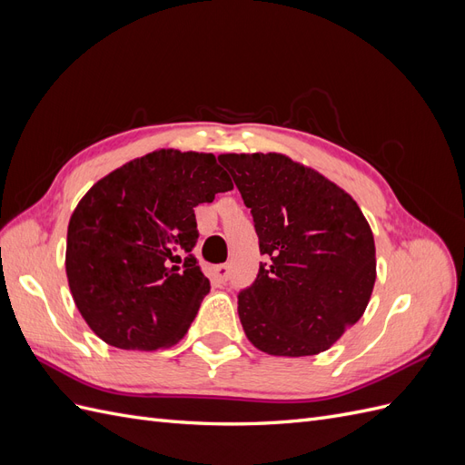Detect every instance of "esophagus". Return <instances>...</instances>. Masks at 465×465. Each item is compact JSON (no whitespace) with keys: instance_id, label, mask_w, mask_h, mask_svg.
Here are the masks:
<instances>
[{"instance_id":"1","label":"esophagus","mask_w":465,"mask_h":465,"mask_svg":"<svg viewBox=\"0 0 465 465\" xmlns=\"http://www.w3.org/2000/svg\"><path fill=\"white\" fill-rule=\"evenodd\" d=\"M211 272H213V279H217V281H221V283H224V281H227L229 275H231V265L221 263V265H215Z\"/></svg>"}]
</instances>
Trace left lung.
<instances>
[{"mask_svg": "<svg viewBox=\"0 0 465 465\" xmlns=\"http://www.w3.org/2000/svg\"><path fill=\"white\" fill-rule=\"evenodd\" d=\"M260 238L254 283L238 292L250 343L267 355L330 349L367 311L376 281L369 221L351 195L283 153H224Z\"/></svg>", "mask_w": 465, "mask_h": 465, "instance_id": "1", "label": "left lung"}]
</instances>
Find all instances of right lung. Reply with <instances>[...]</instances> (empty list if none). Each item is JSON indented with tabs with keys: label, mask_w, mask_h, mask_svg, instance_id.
Segmentation results:
<instances>
[{
	"label": "right lung",
	"mask_w": 465,
	"mask_h": 465,
	"mask_svg": "<svg viewBox=\"0 0 465 465\" xmlns=\"http://www.w3.org/2000/svg\"><path fill=\"white\" fill-rule=\"evenodd\" d=\"M232 190L215 154L157 149L112 171L67 224L65 273L87 326L112 347L176 345L209 292L190 254L193 207Z\"/></svg>",
	"instance_id": "obj_1"
}]
</instances>
